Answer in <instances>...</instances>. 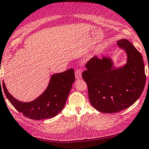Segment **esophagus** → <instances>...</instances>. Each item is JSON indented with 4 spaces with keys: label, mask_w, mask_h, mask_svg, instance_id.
<instances>
[{
    "label": "esophagus",
    "mask_w": 149,
    "mask_h": 149,
    "mask_svg": "<svg viewBox=\"0 0 149 149\" xmlns=\"http://www.w3.org/2000/svg\"><path fill=\"white\" fill-rule=\"evenodd\" d=\"M75 79H76L79 80V79H81L82 75H81V72L80 70L77 69V70H76V71H75Z\"/></svg>",
    "instance_id": "esophagus-1"
}]
</instances>
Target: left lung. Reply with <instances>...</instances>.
<instances>
[{"mask_svg": "<svg viewBox=\"0 0 149 149\" xmlns=\"http://www.w3.org/2000/svg\"><path fill=\"white\" fill-rule=\"evenodd\" d=\"M117 42L127 54L126 64L115 68L110 58L95 56L82 74L91 104L103 113L118 112L132 105L141 96L146 81L141 53L127 39Z\"/></svg>", "mask_w": 149, "mask_h": 149, "instance_id": "8db88e82", "label": "left lung"}]
</instances>
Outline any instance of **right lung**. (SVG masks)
I'll list each match as a JSON object with an SVG mask.
<instances>
[{
  "label": "right lung",
  "mask_w": 149,
  "mask_h": 149,
  "mask_svg": "<svg viewBox=\"0 0 149 149\" xmlns=\"http://www.w3.org/2000/svg\"><path fill=\"white\" fill-rule=\"evenodd\" d=\"M74 82L72 68L54 74L42 94L30 102H22L14 98L8 92L4 81L2 86L6 97L18 112L31 119L41 120L52 118L61 111Z\"/></svg>",
  "instance_id": "add662e5"
}]
</instances>
